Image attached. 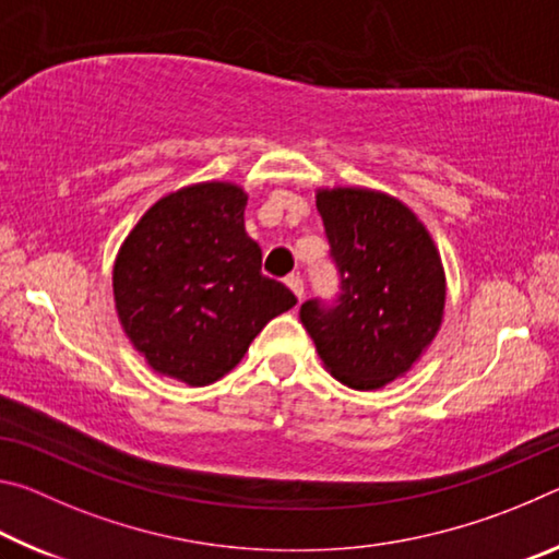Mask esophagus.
<instances>
[{"label": "esophagus", "mask_w": 559, "mask_h": 559, "mask_svg": "<svg viewBox=\"0 0 559 559\" xmlns=\"http://www.w3.org/2000/svg\"><path fill=\"white\" fill-rule=\"evenodd\" d=\"M286 286L296 293V298L302 300V293H306V286H302V278L300 276H288L286 278Z\"/></svg>", "instance_id": "34e87169"}]
</instances>
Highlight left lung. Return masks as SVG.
Here are the masks:
<instances>
[{"mask_svg": "<svg viewBox=\"0 0 559 559\" xmlns=\"http://www.w3.org/2000/svg\"><path fill=\"white\" fill-rule=\"evenodd\" d=\"M318 212L340 273L337 306H300L325 370L353 390L404 377L437 337L447 276L427 226L377 189H318Z\"/></svg>", "mask_w": 559, "mask_h": 559, "instance_id": "8db88e82", "label": "left lung"}]
</instances>
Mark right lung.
Returning a JSON list of instances; mask_svg holds the SVG:
<instances>
[{
    "label": "right lung",
    "mask_w": 559,
    "mask_h": 559,
    "mask_svg": "<svg viewBox=\"0 0 559 559\" xmlns=\"http://www.w3.org/2000/svg\"><path fill=\"white\" fill-rule=\"evenodd\" d=\"M243 189L200 182L165 194L122 241L112 296L128 340L157 374L212 384L241 362L296 296L261 273Z\"/></svg>",
    "instance_id": "right-lung-1"
}]
</instances>
